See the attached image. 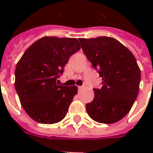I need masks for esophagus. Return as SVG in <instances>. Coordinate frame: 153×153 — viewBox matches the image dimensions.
Wrapping results in <instances>:
<instances>
[{
	"label": "esophagus",
	"mask_w": 153,
	"mask_h": 153,
	"mask_svg": "<svg viewBox=\"0 0 153 153\" xmlns=\"http://www.w3.org/2000/svg\"><path fill=\"white\" fill-rule=\"evenodd\" d=\"M85 85H83V86H79V89H82V88H85Z\"/></svg>",
	"instance_id": "esophagus-1"
}]
</instances>
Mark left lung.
<instances>
[{
    "label": "left lung",
    "mask_w": 153,
    "mask_h": 153,
    "mask_svg": "<svg viewBox=\"0 0 153 153\" xmlns=\"http://www.w3.org/2000/svg\"><path fill=\"white\" fill-rule=\"evenodd\" d=\"M82 50L102 78V87L94 88L93 102L86 105L93 120L113 124L132 108L138 96L141 72L134 56L110 37L79 38Z\"/></svg>",
    "instance_id": "1"
}]
</instances>
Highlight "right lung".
<instances>
[{
  "label": "right lung",
  "mask_w": 153,
  "mask_h": 153,
  "mask_svg": "<svg viewBox=\"0 0 153 153\" xmlns=\"http://www.w3.org/2000/svg\"><path fill=\"white\" fill-rule=\"evenodd\" d=\"M77 38L43 37L25 51L15 68V90L30 118L55 124L66 115L76 86L56 83L70 57L80 50Z\"/></svg>",
  "instance_id": "add662e5"
}]
</instances>
